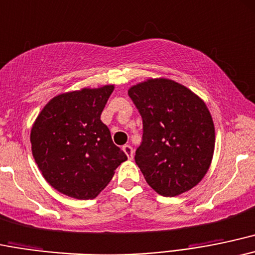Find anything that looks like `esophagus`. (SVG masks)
<instances>
[{"label":"esophagus","instance_id":"1","mask_svg":"<svg viewBox=\"0 0 255 255\" xmlns=\"http://www.w3.org/2000/svg\"><path fill=\"white\" fill-rule=\"evenodd\" d=\"M123 150H124V153L127 154L128 159L131 160V159L133 158V149H132V147H131L130 144H125V145H123Z\"/></svg>","mask_w":255,"mask_h":255}]
</instances>
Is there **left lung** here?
I'll return each instance as SVG.
<instances>
[{"label": "left lung", "mask_w": 255, "mask_h": 255, "mask_svg": "<svg viewBox=\"0 0 255 255\" xmlns=\"http://www.w3.org/2000/svg\"><path fill=\"white\" fill-rule=\"evenodd\" d=\"M143 122L135 161L162 196H177L201 182L213 158L214 124L196 94L167 78L147 79L128 89Z\"/></svg>", "instance_id": "obj_1"}]
</instances>
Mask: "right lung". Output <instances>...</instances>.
Listing matches in <instances>:
<instances>
[{"label": "right lung", "mask_w": 255, "mask_h": 255, "mask_svg": "<svg viewBox=\"0 0 255 255\" xmlns=\"http://www.w3.org/2000/svg\"><path fill=\"white\" fill-rule=\"evenodd\" d=\"M114 85L60 94L43 107L31 128V149L54 189L78 200L94 199L128 160L101 122Z\"/></svg>", "instance_id": "1"}]
</instances>
